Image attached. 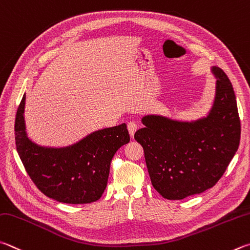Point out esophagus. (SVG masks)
Segmentation results:
<instances>
[{"instance_id":"1","label":"esophagus","mask_w":250,"mask_h":250,"mask_svg":"<svg viewBox=\"0 0 250 250\" xmlns=\"http://www.w3.org/2000/svg\"><path fill=\"white\" fill-rule=\"evenodd\" d=\"M128 130H129V133H130V135H131V138L133 139L135 131L138 130L137 122H135V121H130L129 124H128Z\"/></svg>"}]
</instances>
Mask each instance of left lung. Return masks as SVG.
I'll use <instances>...</instances> for the list:
<instances>
[{"label": "left lung", "instance_id": "left-lung-1", "mask_svg": "<svg viewBox=\"0 0 250 250\" xmlns=\"http://www.w3.org/2000/svg\"><path fill=\"white\" fill-rule=\"evenodd\" d=\"M216 95L206 118L181 122L162 116H145V128L134 134L144 149L153 187L163 198L181 200L212 188L237 151L240 120L232 83L220 67Z\"/></svg>", "mask_w": 250, "mask_h": 250}]
</instances>
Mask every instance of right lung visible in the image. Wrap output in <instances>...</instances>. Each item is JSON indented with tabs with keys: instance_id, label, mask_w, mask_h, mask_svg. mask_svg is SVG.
Wrapping results in <instances>:
<instances>
[{
	"instance_id": "add662e5",
	"label": "right lung",
	"mask_w": 250,
	"mask_h": 250,
	"mask_svg": "<svg viewBox=\"0 0 250 250\" xmlns=\"http://www.w3.org/2000/svg\"><path fill=\"white\" fill-rule=\"evenodd\" d=\"M25 98L24 95L16 112L15 142L30 179L43 194L59 202L97 201L106 189L113 155L130 141L126 125L98 130L67 147L38 146L26 135Z\"/></svg>"
}]
</instances>
